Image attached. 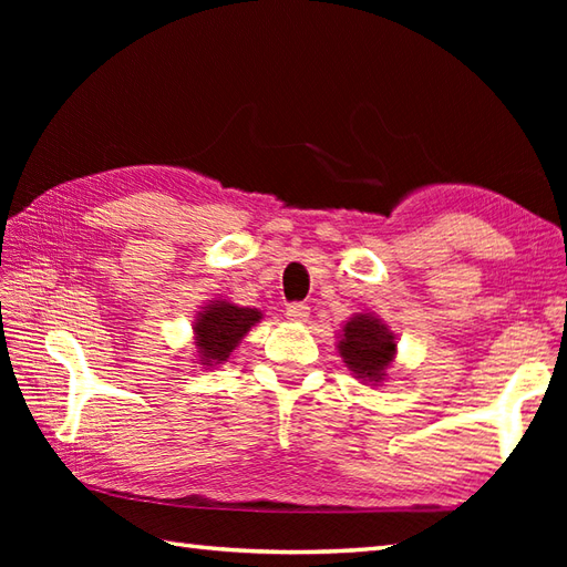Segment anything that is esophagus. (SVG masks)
<instances>
[{
  "instance_id": "1",
  "label": "esophagus",
  "mask_w": 567,
  "mask_h": 567,
  "mask_svg": "<svg viewBox=\"0 0 567 567\" xmlns=\"http://www.w3.org/2000/svg\"><path fill=\"white\" fill-rule=\"evenodd\" d=\"M285 315L290 321H307L309 319V307L305 302H292V305H287Z\"/></svg>"
}]
</instances>
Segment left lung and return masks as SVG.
Instances as JSON below:
<instances>
[{"label": "left lung", "instance_id": "left-lung-1", "mask_svg": "<svg viewBox=\"0 0 567 567\" xmlns=\"http://www.w3.org/2000/svg\"><path fill=\"white\" fill-rule=\"evenodd\" d=\"M394 336L375 317L358 315L343 327V339L339 343L341 358L358 378L380 382L384 368L394 358Z\"/></svg>", "mask_w": 567, "mask_h": 567}]
</instances>
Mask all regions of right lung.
Here are the masks:
<instances>
[{
    "instance_id": "1",
    "label": "right lung",
    "mask_w": 567,
    "mask_h": 567,
    "mask_svg": "<svg viewBox=\"0 0 567 567\" xmlns=\"http://www.w3.org/2000/svg\"><path fill=\"white\" fill-rule=\"evenodd\" d=\"M258 309L234 307L228 302H214L199 311L195 331H197V348L202 365L221 363L231 355L238 341L250 331L252 323L260 321Z\"/></svg>"
}]
</instances>
